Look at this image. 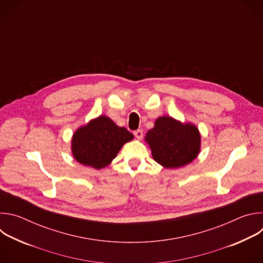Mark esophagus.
Returning <instances> with one entry per match:
<instances>
[{"label":"esophagus","instance_id":"obj_1","mask_svg":"<svg viewBox=\"0 0 263 263\" xmlns=\"http://www.w3.org/2000/svg\"><path fill=\"white\" fill-rule=\"evenodd\" d=\"M134 135H135V137H136L137 139H141V138L143 137V132H142V130L138 129V130L134 131Z\"/></svg>","mask_w":263,"mask_h":263}]
</instances>
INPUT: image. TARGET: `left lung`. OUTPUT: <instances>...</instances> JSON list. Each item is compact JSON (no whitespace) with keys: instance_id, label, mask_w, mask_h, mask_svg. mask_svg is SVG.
I'll return each mask as SVG.
<instances>
[{"instance_id":"1","label":"left lung","mask_w":263,"mask_h":263,"mask_svg":"<svg viewBox=\"0 0 263 263\" xmlns=\"http://www.w3.org/2000/svg\"><path fill=\"white\" fill-rule=\"evenodd\" d=\"M145 141L153 158L166 168H177L191 163L199 154L201 135L193 124H182L171 117L156 120L148 130Z\"/></svg>"}]
</instances>
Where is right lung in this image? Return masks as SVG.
Listing matches in <instances>:
<instances>
[{"label":"right lung","mask_w":263,"mask_h":263,"mask_svg":"<svg viewBox=\"0 0 263 263\" xmlns=\"http://www.w3.org/2000/svg\"><path fill=\"white\" fill-rule=\"evenodd\" d=\"M133 137L126 128L101 116L74 132L71 152L79 163L100 170L110 164L124 143Z\"/></svg>","instance_id":"obj_1"}]
</instances>
